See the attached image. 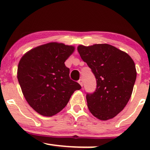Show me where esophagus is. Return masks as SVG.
<instances>
[{"instance_id":"obj_1","label":"esophagus","mask_w":150,"mask_h":150,"mask_svg":"<svg viewBox=\"0 0 150 150\" xmlns=\"http://www.w3.org/2000/svg\"><path fill=\"white\" fill-rule=\"evenodd\" d=\"M78 83L82 87V85H83V81H82V79H80V80H78Z\"/></svg>"}]
</instances>
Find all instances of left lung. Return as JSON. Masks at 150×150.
<instances>
[{"label":"left lung","mask_w":150,"mask_h":150,"mask_svg":"<svg viewBox=\"0 0 150 150\" xmlns=\"http://www.w3.org/2000/svg\"><path fill=\"white\" fill-rule=\"evenodd\" d=\"M77 51L97 80L96 91L86 97L89 111L101 120L114 118L131 97L137 77L133 60L107 44L79 45Z\"/></svg>","instance_id":"left-lung-1"}]
</instances>
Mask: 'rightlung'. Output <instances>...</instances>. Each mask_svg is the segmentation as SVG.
Wrapping results in <instances>:
<instances>
[{"instance_id":"obj_1","label":"right lung","mask_w":150,"mask_h":150,"mask_svg":"<svg viewBox=\"0 0 150 150\" xmlns=\"http://www.w3.org/2000/svg\"><path fill=\"white\" fill-rule=\"evenodd\" d=\"M75 46L50 42L37 46L23 55L18 67V80L29 105L44 116H54L63 110L75 90L81 89L70 80L65 61Z\"/></svg>"}]
</instances>
